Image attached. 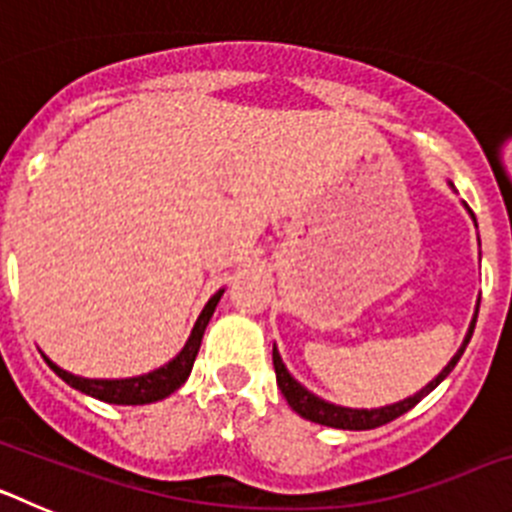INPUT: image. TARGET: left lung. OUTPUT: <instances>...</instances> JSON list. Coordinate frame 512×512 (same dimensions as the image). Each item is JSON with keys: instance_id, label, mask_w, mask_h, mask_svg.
I'll return each mask as SVG.
<instances>
[{"instance_id": "left-lung-1", "label": "left lung", "mask_w": 512, "mask_h": 512, "mask_svg": "<svg viewBox=\"0 0 512 512\" xmlns=\"http://www.w3.org/2000/svg\"><path fill=\"white\" fill-rule=\"evenodd\" d=\"M451 187H454V184H451ZM464 207H467V202H464ZM469 215H472V210H469ZM477 312H479V302H477V310H474L472 323H469L467 336H464V343L459 346V351H456V354L451 356L449 364L443 366L441 372H438L431 382L425 384L423 390L415 392L413 397H405V400L392 402V405H384V408H343V405H333V402L323 400V397L312 395L305 384L297 382V379L287 372V366H284L282 356H279L277 346H274V354L271 356H274V372H277L279 390H282L284 400L289 402V408L295 410L297 415H302L305 420L328 425V428H338V431H372V428H379V425L400 418L402 413H408V410L415 408V405H418V402L428 395V392L436 390L438 384L449 377L451 369L456 366V361H459L461 354H464V348H467L469 338H472L474 323H477Z\"/></svg>"}]
</instances>
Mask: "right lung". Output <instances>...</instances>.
Segmentation results:
<instances>
[{"label":"right lung","mask_w":512,"mask_h":512,"mask_svg":"<svg viewBox=\"0 0 512 512\" xmlns=\"http://www.w3.org/2000/svg\"><path fill=\"white\" fill-rule=\"evenodd\" d=\"M225 289H217L215 295L207 300V305L202 307L200 318L194 323L192 333H189L187 343L169 364L158 366L153 372L140 374V377H128V379H89V377H76V374L66 372L58 364H53L48 356H43L48 361L53 372L63 379L66 384H71L74 390L84 392L89 397H97L102 402H110V405H148V402H158L169 397L171 392H176L187 382L189 372H192L194 359H197V351H200L202 336H205V328L210 323L212 312H215L217 302L223 297Z\"/></svg>","instance_id":"1"}]
</instances>
